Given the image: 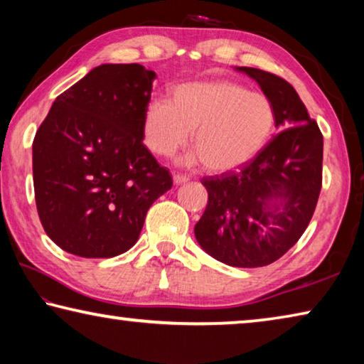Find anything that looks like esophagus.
Here are the masks:
<instances>
[{
  "mask_svg": "<svg viewBox=\"0 0 364 364\" xmlns=\"http://www.w3.org/2000/svg\"><path fill=\"white\" fill-rule=\"evenodd\" d=\"M189 180V178L186 175H181V173H173V183L175 184H183L186 183Z\"/></svg>",
  "mask_w": 364,
  "mask_h": 364,
  "instance_id": "esophagus-1",
  "label": "esophagus"
}]
</instances>
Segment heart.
<instances>
[{"mask_svg": "<svg viewBox=\"0 0 364 364\" xmlns=\"http://www.w3.org/2000/svg\"><path fill=\"white\" fill-rule=\"evenodd\" d=\"M276 112L264 95L232 82L178 86L171 101L154 100L143 115V141L157 157H171L188 143L196 147L188 164L204 162L226 171L249 162L274 133Z\"/></svg>", "mask_w": 364, "mask_h": 364, "instance_id": "1", "label": "heart"}]
</instances>
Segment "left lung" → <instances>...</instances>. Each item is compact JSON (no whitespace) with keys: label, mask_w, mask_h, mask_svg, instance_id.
<instances>
[{"label":"left lung","mask_w":364,"mask_h":364,"mask_svg":"<svg viewBox=\"0 0 364 364\" xmlns=\"http://www.w3.org/2000/svg\"><path fill=\"white\" fill-rule=\"evenodd\" d=\"M260 85L284 128L241 170L204 176L197 242L230 267H267L305 232L323 184V134L294 86L274 73L237 67Z\"/></svg>","instance_id":"left-lung-1"}]
</instances>
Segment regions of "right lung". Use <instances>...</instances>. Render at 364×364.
I'll use <instances>...</instances> for the list:
<instances>
[{"label":"right lung","instance_id":"add662e5","mask_svg":"<svg viewBox=\"0 0 364 364\" xmlns=\"http://www.w3.org/2000/svg\"><path fill=\"white\" fill-rule=\"evenodd\" d=\"M156 72L95 67L56 97L33 139L36 210L53 242L85 258L132 249L170 171L143 144Z\"/></svg>","mask_w":364,"mask_h":364}]
</instances>
